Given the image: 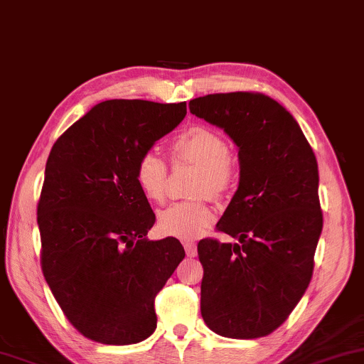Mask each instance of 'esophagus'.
I'll use <instances>...</instances> for the list:
<instances>
[{
	"label": "esophagus",
	"instance_id": "1",
	"mask_svg": "<svg viewBox=\"0 0 364 364\" xmlns=\"http://www.w3.org/2000/svg\"><path fill=\"white\" fill-rule=\"evenodd\" d=\"M183 245H185V251H186V255L190 256V258H195V256L198 255V248H196V243H195V241L185 240V241H183Z\"/></svg>",
	"mask_w": 364,
	"mask_h": 364
}]
</instances>
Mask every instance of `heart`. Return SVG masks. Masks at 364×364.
<instances>
[{"label":"heart","instance_id":"b5f03b06","mask_svg":"<svg viewBox=\"0 0 364 364\" xmlns=\"http://www.w3.org/2000/svg\"><path fill=\"white\" fill-rule=\"evenodd\" d=\"M174 163L198 164L195 178L196 195L220 198L231 190L236 181V163L228 153L226 141L220 133L206 126H191L169 143ZM134 179L143 196L153 203H161L166 196L168 166L158 154L146 153L139 158ZM215 221V211L206 198L179 201L169 205L158 216L163 235L179 240H193L206 232Z\"/></svg>","mask_w":364,"mask_h":364}]
</instances>
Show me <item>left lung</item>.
Segmentation results:
<instances>
[{
  "label": "left lung",
  "instance_id": "left-lung-1",
  "mask_svg": "<svg viewBox=\"0 0 364 364\" xmlns=\"http://www.w3.org/2000/svg\"><path fill=\"white\" fill-rule=\"evenodd\" d=\"M198 118L238 146L240 185L205 238L201 314L221 336L253 340L281 326L306 291L323 230L318 163L296 119L261 93L206 95L190 101Z\"/></svg>",
  "mask_w": 364,
  "mask_h": 364
}]
</instances>
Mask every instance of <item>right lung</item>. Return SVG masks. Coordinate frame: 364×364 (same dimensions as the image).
Segmentation results:
<instances>
[{
  "label": "right lung",
  "instance_id": "right-lung-1",
  "mask_svg": "<svg viewBox=\"0 0 364 364\" xmlns=\"http://www.w3.org/2000/svg\"><path fill=\"white\" fill-rule=\"evenodd\" d=\"M186 116V103L108 100L53 144L38 203L41 269L68 321L103 345L156 328L154 298L185 258L149 241L154 213L134 179L139 158Z\"/></svg>",
  "mask_w": 364,
  "mask_h": 364
}]
</instances>
